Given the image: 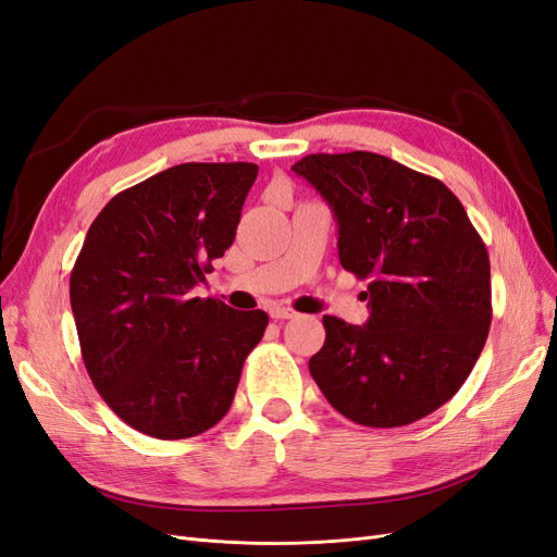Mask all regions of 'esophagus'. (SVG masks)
I'll list each match as a JSON object with an SVG mask.
<instances>
[{"instance_id":"esophagus-1","label":"esophagus","mask_w":557,"mask_h":557,"mask_svg":"<svg viewBox=\"0 0 557 557\" xmlns=\"http://www.w3.org/2000/svg\"><path fill=\"white\" fill-rule=\"evenodd\" d=\"M269 315H272L274 320H288V318H295L297 315V311L295 309H288V307H272L269 309Z\"/></svg>"}]
</instances>
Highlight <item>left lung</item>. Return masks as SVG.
<instances>
[{
  "label": "left lung",
  "mask_w": 557,
  "mask_h": 557,
  "mask_svg": "<svg viewBox=\"0 0 557 557\" xmlns=\"http://www.w3.org/2000/svg\"><path fill=\"white\" fill-rule=\"evenodd\" d=\"M293 172L332 207L342 267L369 283L367 323L325 315L309 372L352 423H416L460 391L487 339L491 258L481 234L440 178L385 156L315 153Z\"/></svg>",
  "instance_id": "left-lung-1"
}]
</instances>
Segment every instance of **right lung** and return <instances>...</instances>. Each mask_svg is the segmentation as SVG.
I'll list each match as a JSON object with an SVG mask.
<instances>
[{
  "instance_id": "add662e5",
  "label": "right lung",
  "mask_w": 557,
  "mask_h": 557,
  "mask_svg": "<svg viewBox=\"0 0 557 557\" xmlns=\"http://www.w3.org/2000/svg\"><path fill=\"white\" fill-rule=\"evenodd\" d=\"M252 162H185L117 193L70 276L83 364L111 411L156 440L213 428L267 330L260 309L195 297L232 246Z\"/></svg>"
}]
</instances>
